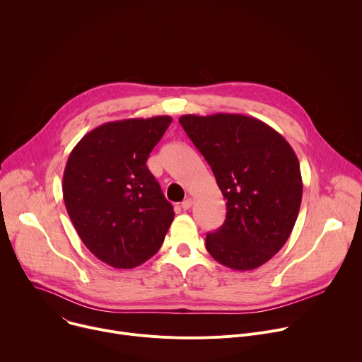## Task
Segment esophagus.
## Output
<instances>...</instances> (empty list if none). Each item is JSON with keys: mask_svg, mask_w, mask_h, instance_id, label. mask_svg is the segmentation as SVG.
<instances>
[{"mask_svg": "<svg viewBox=\"0 0 362 362\" xmlns=\"http://www.w3.org/2000/svg\"><path fill=\"white\" fill-rule=\"evenodd\" d=\"M192 203H193V200H192L190 197L185 199V200L182 202V204H180V206H182V209H183V211H187V209H190V208H192Z\"/></svg>", "mask_w": 362, "mask_h": 362, "instance_id": "1", "label": "esophagus"}]
</instances>
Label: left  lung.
Listing matches in <instances>:
<instances>
[{"instance_id": "left-lung-1", "label": "left lung", "mask_w": 362, "mask_h": 362, "mask_svg": "<svg viewBox=\"0 0 362 362\" xmlns=\"http://www.w3.org/2000/svg\"><path fill=\"white\" fill-rule=\"evenodd\" d=\"M179 123L226 199V219L206 236V249L230 269L259 268L285 245L299 214L302 177L293 148L250 116L183 115Z\"/></svg>"}]
</instances>
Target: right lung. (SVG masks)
<instances>
[{"instance_id": "obj_1", "label": "right lung", "mask_w": 362, "mask_h": 362, "mask_svg": "<svg viewBox=\"0 0 362 362\" xmlns=\"http://www.w3.org/2000/svg\"><path fill=\"white\" fill-rule=\"evenodd\" d=\"M170 116L109 122L71 150L64 175L67 214L87 249L116 269L156 253L173 222V206L147 169Z\"/></svg>"}]
</instances>
